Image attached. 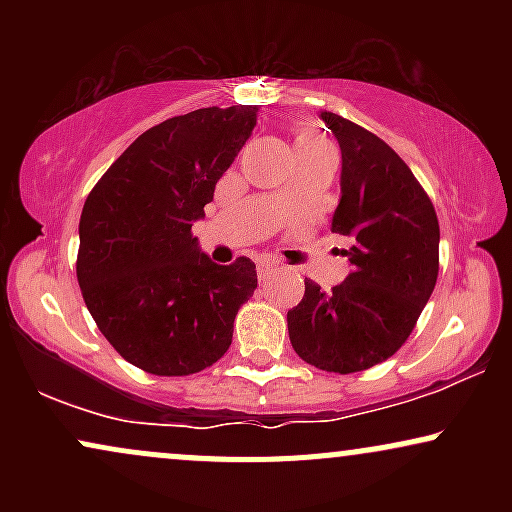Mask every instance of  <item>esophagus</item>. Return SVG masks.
<instances>
[{
    "label": "esophagus",
    "instance_id": "34e87169",
    "mask_svg": "<svg viewBox=\"0 0 512 512\" xmlns=\"http://www.w3.org/2000/svg\"><path fill=\"white\" fill-rule=\"evenodd\" d=\"M274 272H276V264L274 262H269V260L257 262V276H260V281H267Z\"/></svg>",
    "mask_w": 512,
    "mask_h": 512
}]
</instances>
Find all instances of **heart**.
I'll use <instances>...</instances> for the list:
<instances>
[{
    "instance_id": "heart-1",
    "label": "heart",
    "mask_w": 512,
    "mask_h": 512,
    "mask_svg": "<svg viewBox=\"0 0 512 512\" xmlns=\"http://www.w3.org/2000/svg\"><path fill=\"white\" fill-rule=\"evenodd\" d=\"M327 139L322 137L320 132H315V129L310 127H303L296 132V139H293V146H296V154H303V151H310V149H317V146H325Z\"/></svg>"
}]
</instances>
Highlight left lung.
<instances>
[{
    "label": "left lung",
    "instance_id": "8db88e82",
    "mask_svg": "<svg viewBox=\"0 0 512 512\" xmlns=\"http://www.w3.org/2000/svg\"><path fill=\"white\" fill-rule=\"evenodd\" d=\"M342 151L332 231L351 240V272L330 293L305 281L289 310L291 346L327 373H356L407 342L438 279L440 228L407 163L356 122L320 113Z\"/></svg>",
    "mask_w": 512,
    "mask_h": 512
}]
</instances>
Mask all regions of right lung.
I'll return each instance as SVG.
<instances>
[{"instance_id":"add662e5","label":"right lung","mask_w":512,"mask_h":512,"mask_svg":"<svg viewBox=\"0 0 512 512\" xmlns=\"http://www.w3.org/2000/svg\"><path fill=\"white\" fill-rule=\"evenodd\" d=\"M257 105L199 108L146 129L86 197L76 279L103 337L154 375L226 354L255 264H216L192 238L216 182L257 125Z\"/></svg>"}]
</instances>
